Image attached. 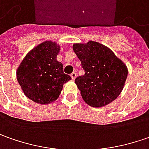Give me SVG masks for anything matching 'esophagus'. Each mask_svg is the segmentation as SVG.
Returning <instances> with one entry per match:
<instances>
[{
    "label": "esophagus",
    "instance_id": "1",
    "mask_svg": "<svg viewBox=\"0 0 149 149\" xmlns=\"http://www.w3.org/2000/svg\"><path fill=\"white\" fill-rule=\"evenodd\" d=\"M71 77H72V80H75V78L77 77V73H76L75 72H73L71 74Z\"/></svg>",
    "mask_w": 149,
    "mask_h": 149
}]
</instances>
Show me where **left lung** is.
<instances>
[{"label": "left lung", "instance_id": "8db88e82", "mask_svg": "<svg viewBox=\"0 0 149 149\" xmlns=\"http://www.w3.org/2000/svg\"><path fill=\"white\" fill-rule=\"evenodd\" d=\"M85 74L75 79L84 101L92 107L110 104L120 95L128 76L126 65L112 50L95 41L73 44Z\"/></svg>", "mask_w": 149, "mask_h": 149}]
</instances>
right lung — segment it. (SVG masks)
<instances>
[{
	"mask_svg": "<svg viewBox=\"0 0 149 149\" xmlns=\"http://www.w3.org/2000/svg\"><path fill=\"white\" fill-rule=\"evenodd\" d=\"M59 51L60 46L56 42L44 41L26 54L17 68L16 77L24 94L35 103L54 102L63 84L72 79L57 60Z\"/></svg>",
	"mask_w": 149,
	"mask_h": 149,
	"instance_id": "add662e5",
	"label": "right lung"
}]
</instances>
